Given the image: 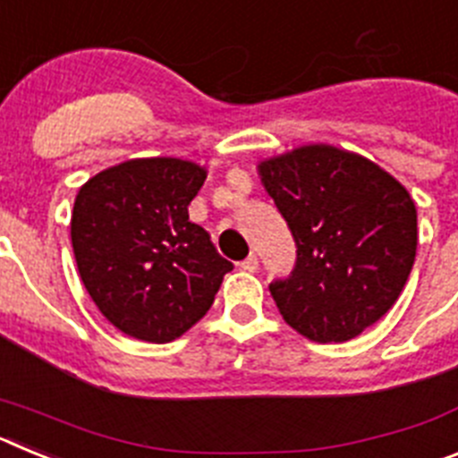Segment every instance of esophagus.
I'll return each mask as SVG.
<instances>
[{
    "instance_id": "esophagus-1",
    "label": "esophagus",
    "mask_w": 458,
    "mask_h": 458,
    "mask_svg": "<svg viewBox=\"0 0 458 458\" xmlns=\"http://www.w3.org/2000/svg\"><path fill=\"white\" fill-rule=\"evenodd\" d=\"M241 268L245 270V273H257V268H259V259L254 257V254H250V257L245 259V261H241Z\"/></svg>"
}]
</instances>
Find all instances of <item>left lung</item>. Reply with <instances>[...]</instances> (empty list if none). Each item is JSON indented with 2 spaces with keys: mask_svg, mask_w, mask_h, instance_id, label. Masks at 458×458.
Returning <instances> with one entry per match:
<instances>
[{
  "mask_svg": "<svg viewBox=\"0 0 458 458\" xmlns=\"http://www.w3.org/2000/svg\"><path fill=\"white\" fill-rule=\"evenodd\" d=\"M293 233V273L270 284L279 314L311 342H346L402 295L415 264L418 210L369 157L305 144L257 165Z\"/></svg>",
  "mask_w": 458,
  "mask_h": 458,
  "instance_id": "8db88e82",
  "label": "left lung"
}]
</instances>
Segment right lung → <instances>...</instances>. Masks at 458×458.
Returning <instances> with one entry per match:
<instances>
[{
    "label": "right lung",
    "mask_w": 458,
    "mask_h": 458,
    "mask_svg": "<svg viewBox=\"0 0 458 458\" xmlns=\"http://www.w3.org/2000/svg\"><path fill=\"white\" fill-rule=\"evenodd\" d=\"M206 167L181 157H135L80 188L71 241L80 277L103 317L128 337L167 344L210 310L233 268L188 206Z\"/></svg>",
    "instance_id": "add662e5"
}]
</instances>
